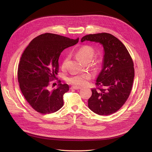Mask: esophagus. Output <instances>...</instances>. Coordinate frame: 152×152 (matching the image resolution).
<instances>
[{"label": "esophagus", "mask_w": 152, "mask_h": 152, "mask_svg": "<svg viewBox=\"0 0 152 152\" xmlns=\"http://www.w3.org/2000/svg\"><path fill=\"white\" fill-rule=\"evenodd\" d=\"M82 88L81 87H78V86H72L71 87V89H75V90H77V89H80Z\"/></svg>", "instance_id": "1"}]
</instances>
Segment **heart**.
Instances as JSON below:
<instances>
[{
	"label": "heart",
	"mask_w": 152,
	"mask_h": 152,
	"mask_svg": "<svg viewBox=\"0 0 152 152\" xmlns=\"http://www.w3.org/2000/svg\"><path fill=\"white\" fill-rule=\"evenodd\" d=\"M94 53L95 50L93 48H92L90 45H82L77 50L76 56L82 63H85L86 62L89 63L91 61V59H93ZM68 59V57H66L64 59L62 63L63 66H65L66 65ZM90 78L91 75L89 73H82V74L76 75L68 78L67 81L68 83L75 86H82L85 85L87 81L90 79Z\"/></svg>",
	"instance_id": "1"
}]
</instances>
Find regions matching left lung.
Segmentation results:
<instances>
[{
  "label": "left lung",
  "mask_w": 152,
  "mask_h": 152,
  "mask_svg": "<svg viewBox=\"0 0 152 152\" xmlns=\"http://www.w3.org/2000/svg\"><path fill=\"white\" fill-rule=\"evenodd\" d=\"M88 40L98 42L104 49L102 70L96 85L102 87L92 89L88 100L91 110L100 115H108L117 112L129 96L134 77L132 59L121 41L107 33L89 34L81 42Z\"/></svg>",
  "instance_id": "left-lung-1"
}]
</instances>
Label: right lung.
I'll return each instance as SVG.
<instances>
[{"label":"right lung","instance_id":"add662e5","mask_svg":"<svg viewBox=\"0 0 152 152\" xmlns=\"http://www.w3.org/2000/svg\"><path fill=\"white\" fill-rule=\"evenodd\" d=\"M79 42L57 34L46 33L32 40L23 53L18 79L23 95L35 111L42 114L57 112L63 106V94L69 91L59 83L49 90V81L58 72V59L63 50Z\"/></svg>","mask_w":152,"mask_h":152}]
</instances>
